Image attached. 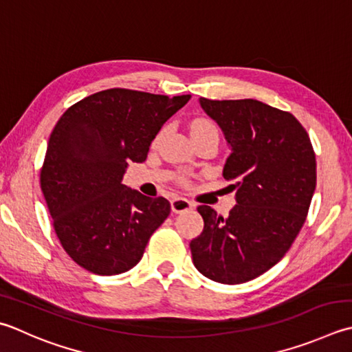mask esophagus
<instances>
[{
  "label": "esophagus",
  "instance_id": "34e87169",
  "mask_svg": "<svg viewBox=\"0 0 352 352\" xmlns=\"http://www.w3.org/2000/svg\"><path fill=\"white\" fill-rule=\"evenodd\" d=\"M192 208H194V203H190L189 199H186L183 197H175L170 199V209L174 213H183Z\"/></svg>",
  "mask_w": 352,
  "mask_h": 352
}]
</instances>
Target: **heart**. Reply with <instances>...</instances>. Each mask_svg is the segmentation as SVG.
<instances>
[{
	"mask_svg": "<svg viewBox=\"0 0 352 352\" xmlns=\"http://www.w3.org/2000/svg\"><path fill=\"white\" fill-rule=\"evenodd\" d=\"M190 135L195 134H217L218 135V128L215 123L206 119H197L190 123Z\"/></svg>",
	"mask_w": 352,
	"mask_h": 352,
	"instance_id": "heart-1",
	"label": "heart"
}]
</instances>
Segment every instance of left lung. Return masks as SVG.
Returning <instances> with one entry per match:
<instances>
[{"label":"left lung","instance_id":"8db88e82","mask_svg":"<svg viewBox=\"0 0 352 352\" xmlns=\"http://www.w3.org/2000/svg\"><path fill=\"white\" fill-rule=\"evenodd\" d=\"M198 102L230 149L223 177L233 183L236 204L227 217L199 206L204 229L190 241L192 259L206 278L243 284L278 264L305 223L316 189L314 151L290 113L254 99Z\"/></svg>","mask_w":352,"mask_h":352}]
</instances>
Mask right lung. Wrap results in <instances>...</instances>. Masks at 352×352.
<instances>
[{
  "instance_id": "1",
  "label": "right lung",
  "mask_w": 352,
  "mask_h": 352,
  "mask_svg": "<svg viewBox=\"0 0 352 352\" xmlns=\"http://www.w3.org/2000/svg\"><path fill=\"white\" fill-rule=\"evenodd\" d=\"M189 99L111 88L74 103L58 120L41 188L62 247L85 270L102 276L131 270L168 218L166 198L144 197L122 182Z\"/></svg>"
}]
</instances>
